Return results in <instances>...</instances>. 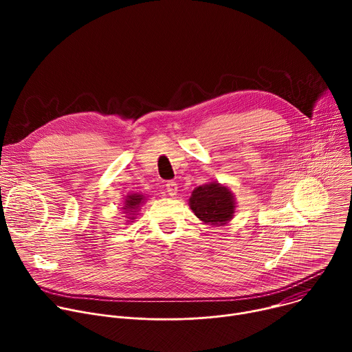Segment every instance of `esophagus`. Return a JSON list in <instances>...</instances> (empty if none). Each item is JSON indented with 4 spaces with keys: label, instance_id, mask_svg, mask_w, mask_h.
Wrapping results in <instances>:
<instances>
[{
    "label": "esophagus",
    "instance_id": "esophagus-1",
    "mask_svg": "<svg viewBox=\"0 0 352 352\" xmlns=\"http://www.w3.org/2000/svg\"><path fill=\"white\" fill-rule=\"evenodd\" d=\"M166 189H167V193H168L170 196H175V195L178 193V185H177L175 181H168V182L166 184Z\"/></svg>",
    "mask_w": 352,
    "mask_h": 352
}]
</instances>
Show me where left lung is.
<instances>
[{
    "mask_svg": "<svg viewBox=\"0 0 352 352\" xmlns=\"http://www.w3.org/2000/svg\"><path fill=\"white\" fill-rule=\"evenodd\" d=\"M189 208L204 223L224 226L234 217L235 199L230 188L213 181L193 189Z\"/></svg>",
    "mask_w": 352,
    "mask_h": 352,
    "instance_id": "1",
    "label": "left lung"
}]
</instances>
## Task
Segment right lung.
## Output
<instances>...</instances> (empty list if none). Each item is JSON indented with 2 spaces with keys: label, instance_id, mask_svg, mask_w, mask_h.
Instances as JSON below:
<instances>
[{
  "label": "right lung",
  "instance_id": "add662e5",
  "mask_svg": "<svg viewBox=\"0 0 352 352\" xmlns=\"http://www.w3.org/2000/svg\"><path fill=\"white\" fill-rule=\"evenodd\" d=\"M144 202V196L142 193H132V195H128L125 197V204H124V213H126V216H129L128 219L133 220L135 214H136V210L140 208V205Z\"/></svg>",
  "mask_w": 352,
  "mask_h": 352
}]
</instances>
